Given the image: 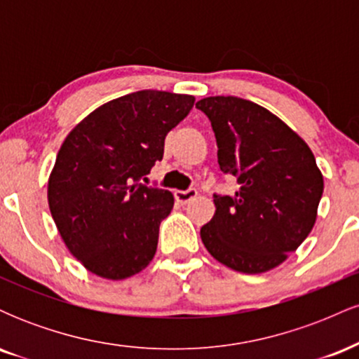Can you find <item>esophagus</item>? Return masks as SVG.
I'll use <instances>...</instances> for the list:
<instances>
[{"mask_svg":"<svg viewBox=\"0 0 359 359\" xmlns=\"http://www.w3.org/2000/svg\"><path fill=\"white\" fill-rule=\"evenodd\" d=\"M174 194H175L177 203L187 204V203H191L194 197L197 196V191H196V189H187V191H175Z\"/></svg>","mask_w":359,"mask_h":359,"instance_id":"esophagus-1","label":"esophagus"}]
</instances>
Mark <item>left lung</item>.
I'll return each instance as SVG.
<instances>
[{
  "label": "left lung",
  "mask_w": 359,
  "mask_h": 359,
  "mask_svg": "<svg viewBox=\"0 0 359 359\" xmlns=\"http://www.w3.org/2000/svg\"><path fill=\"white\" fill-rule=\"evenodd\" d=\"M211 121L222 174L240 184L214 199L201 228L205 250L241 273H265L302 245L317 219L324 179L302 138L263 106L234 96L196 102Z\"/></svg>",
  "instance_id": "left-lung-1"
}]
</instances>
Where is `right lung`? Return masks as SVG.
<instances>
[{
    "label": "right lung",
    "mask_w": 359,
    "mask_h": 359,
    "mask_svg": "<svg viewBox=\"0 0 359 359\" xmlns=\"http://www.w3.org/2000/svg\"><path fill=\"white\" fill-rule=\"evenodd\" d=\"M194 101L138 90L101 104L65 137L48 177V208L62 241L90 273L123 280L154 259L174 196L138 179L162 160L167 133Z\"/></svg>",
    "instance_id": "obj_1"
}]
</instances>
